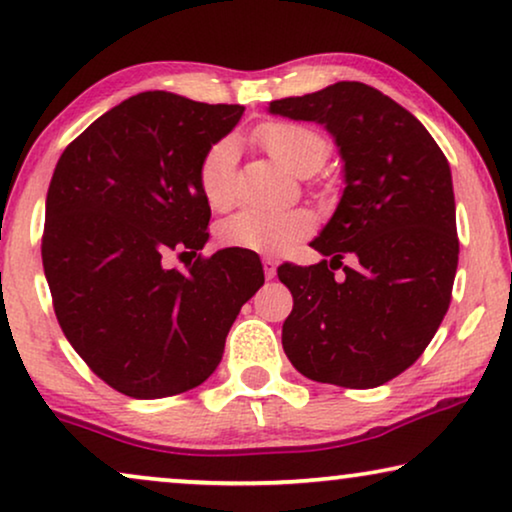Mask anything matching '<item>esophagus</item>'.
<instances>
[{"mask_svg": "<svg viewBox=\"0 0 512 512\" xmlns=\"http://www.w3.org/2000/svg\"><path fill=\"white\" fill-rule=\"evenodd\" d=\"M263 272H265V277L272 279L277 275V263L272 261V258H263Z\"/></svg>", "mask_w": 512, "mask_h": 512, "instance_id": "obj_1", "label": "esophagus"}]
</instances>
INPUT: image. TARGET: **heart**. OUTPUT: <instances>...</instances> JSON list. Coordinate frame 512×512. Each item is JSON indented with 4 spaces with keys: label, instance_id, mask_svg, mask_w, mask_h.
<instances>
[{
    "label": "heart",
    "instance_id": "b5f03b06",
    "mask_svg": "<svg viewBox=\"0 0 512 512\" xmlns=\"http://www.w3.org/2000/svg\"><path fill=\"white\" fill-rule=\"evenodd\" d=\"M258 144L286 170L298 177H310L326 163V137L300 123H265L256 132ZM202 198L216 212L235 202V144L230 139L214 144L200 163ZM312 216L305 209H242L223 221L221 240L228 247L279 254L307 235Z\"/></svg>",
    "mask_w": 512,
    "mask_h": 512
}]
</instances>
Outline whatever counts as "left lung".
<instances>
[{
	"label": "left lung",
	"instance_id": "obj_1",
	"mask_svg": "<svg viewBox=\"0 0 512 512\" xmlns=\"http://www.w3.org/2000/svg\"><path fill=\"white\" fill-rule=\"evenodd\" d=\"M268 111L324 125L345 174L338 207L310 242L331 261L277 270L293 296L284 352L314 382L380 387L422 356L450 307L459 261L450 163L408 109L366 83L338 81ZM340 264L346 275L335 278Z\"/></svg>",
	"mask_w": 512,
	"mask_h": 512
}]
</instances>
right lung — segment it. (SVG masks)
I'll list each match as a JSON object with an SVG mask.
<instances>
[{
  "instance_id": "add662e5",
  "label": "right lung",
  "mask_w": 512,
  "mask_h": 512,
  "mask_svg": "<svg viewBox=\"0 0 512 512\" xmlns=\"http://www.w3.org/2000/svg\"><path fill=\"white\" fill-rule=\"evenodd\" d=\"M244 114L149 90L90 123L62 153L46 195L41 258L69 345L109 387L163 398L219 366L242 305L261 289L254 251L221 249L167 270V251L195 256L212 209L200 163Z\"/></svg>"
}]
</instances>
